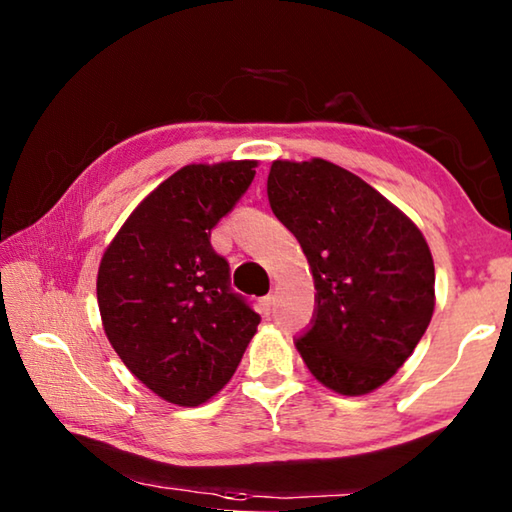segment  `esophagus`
<instances>
[{"mask_svg":"<svg viewBox=\"0 0 512 512\" xmlns=\"http://www.w3.org/2000/svg\"><path fill=\"white\" fill-rule=\"evenodd\" d=\"M273 302H275L273 293H268V296H264L262 300H259V307H262V314H264V316L271 314V309H273Z\"/></svg>","mask_w":512,"mask_h":512,"instance_id":"34e87169","label":"esophagus"}]
</instances>
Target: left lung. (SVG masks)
I'll list each match as a JSON object with an SVG mask.
<instances>
[{"instance_id": "obj_1", "label": "left lung", "mask_w": 512, "mask_h": 512, "mask_svg": "<svg viewBox=\"0 0 512 512\" xmlns=\"http://www.w3.org/2000/svg\"><path fill=\"white\" fill-rule=\"evenodd\" d=\"M266 192L314 273V318L296 339L302 361L336 393L375 391L429 327L427 241L377 189L327 160H275Z\"/></svg>"}]
</instances>
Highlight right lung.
Segmentation results:
<instances>
[{
  "label": "right lung",
  "mask_w": 512,
  "mask_h": 512,
  "mask_svg": "<svg viewBox=\"0 0 512 512\" xmlns=\"http://www.w3.org/2000/svg\"><path fill=\"white\" fill-rule=\"evenodd\" d=\"M255 167L187 164L135 207L103 253L97 300L108 341L171 404L198 406L219 393L262 320L230 289L228 259L210 244Z\"/></svg>",
  "instance_id": "right-lung-1"
}]
</instances>
